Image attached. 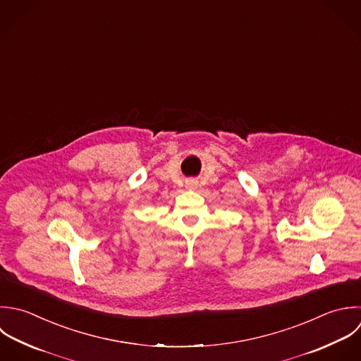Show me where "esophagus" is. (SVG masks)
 <instances>
[{
	"label": "esophagus",
	"mask_w": 361,
	"mask_h": 361,
	"mask_svg": "<svg viewBox=\"0 0 361 361\" xmlns=\"http://www.w3.org/2000/svg\"><path fill=\"white\" fill-rule=\"evenodd\" d=\"M197 185V181H194V180H190V181H187V187L188 188H194Z\"/></svg>",
	"instance_id": "1"
}]
</instances>
